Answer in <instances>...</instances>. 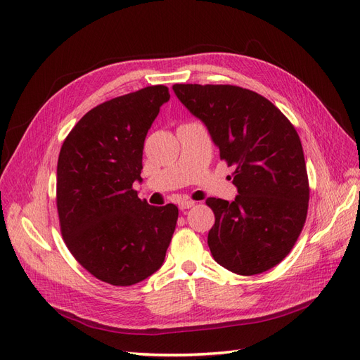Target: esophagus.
Wrapping results in <instances>:
<instances>
[{
	"instance_id": "1",
	"label": "esophagus",
	"mask_w": 360,
	"mask_h": 360,
	"mask_svg": "<svg viewBox=\"0 0 360 360\" xmlns=\"http://www.w3.org/2000/svg\"><path fill=\"white\" fill-rule=\"evenodd\" d=\"M193 205H195V201H192V200H183V201H180V202H179L180 210L191 209V207H193Z\"/></svg>"
}]
</instances>
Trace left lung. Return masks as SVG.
<instances>
[{
    "mask_svg": "<svg viewBox=\"0 0 360 360\" xmlns=\"http://www.w3.org/2000/svg\"><path fill=\"white\" fill-rule=\"evenodd\" d=\"M172 90L234 168L236 200L205 201L214 213L207 237L214 261L245 276L275 267L308 213V172L296 129L266 97L242 86L176 84Z\"/></svg>",
    "mask_w": 360,
    "mask_h": 360,
    "instance_id": "obj_1",
    "label": "left lung"
}]
</instances>
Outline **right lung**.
Returning <instances> with one entry per match:
<instances>
[{
	"mask_svg": "<svg viewBox=\"0 0 360 360\" xmlns=\"http://www.w3.org/2000/svg\"><path fill=\"white\" fill-rule=\"evenodd\" d=\"M168 101V86L151 85L103 102L76 123L61 146V234L76 261L106 284L129 287L153 275L176 230V205H150L132 188L143 180L148 129Z\"/></svg>",
	"mask_w": 360,
	"mask_h": 360,
	"instance_id": "right-lung-1",
	"label": "right lung"
}]
</instances>
